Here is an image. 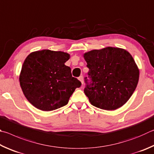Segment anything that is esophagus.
<instances>
[{
  "mask_svg": "<svg viewBox=\"0 0 154 154\" xmlns=\"http://www.w3.org/2000/svg\"><path fill=\"white\" fill-rule=\"evenodd\" d=\"M79 80H80V82H81V83H82V84L83 85V83H84V80H83V76H82V75H80V76L79 77Z\"/></svg>",
  "mask_w": 154,
  "mask_h": 154,
  "instance_id": "1",
  "label": "esophagus"
}]
</instances>
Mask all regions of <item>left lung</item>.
<instances>
[{
  "label": "left lung",
  "mask_w": 154,
  "mask_h": 154,
  "mask_svg": "<svg viewBox=\"0 0 154 154\" xmlns=\"http://www.w3.org/2000/svg\"><path fill=\"white\" fill-rule=\"evenodd\" d=\"M90 82L84 92L91 105L105 110H115L125 105L138 84L139 70L127 51L107 47L84 54Z\"/></svg>",
  "instance_id": "1"
}]
</instances>
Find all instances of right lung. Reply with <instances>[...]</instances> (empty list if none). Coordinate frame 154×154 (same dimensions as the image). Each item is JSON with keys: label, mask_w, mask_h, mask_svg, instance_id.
<instances>
[{"label": "right lung", "mask_w": 154, "mask_h": 154, "mask_svg": "<svg viewBox=\"0 0 154 154\" xmlns=\"http://www.w3.org/2000/svg\"><path fill=\"white\" fill-rule=\"evenodd\" d=\"M62 51L42 50L31 53L24 61L20 83L32 105L42 111H52L67 104L81 82L72 77L71 68L65 65L69 59Z\"/></svg>", "instance_id": "obj_1"}]
</instances>
